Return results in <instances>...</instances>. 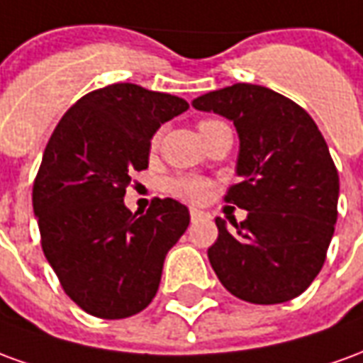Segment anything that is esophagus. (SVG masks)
<instances>
[{"label":"esophagus","instance_id":"1","mask_svg":"<svg viewBox=\"0 0 363 363\" xmlns=\"http://www.w3.org/2000/svg\"><path fill=\"white\" fill-rule=\"evenodd\" d=\"M200 216H202L200 210H196V208H190V218H192V220H196V218H200Z\"/></svg>","mask_w":363,"mask_h":363}]
</instances>
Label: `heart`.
I'll use <instances>...</instances> for the list:
<instances>
[{"label": "heart", "instance_id": "heart-1", "mask_svg": "<svg viewBox=\"0 0 363 363\" xmlns=\"http://www.w3.org/2000/svg\"><path fill=\"white\" fill-rule=\"evenodd\" d=\"M212 122H218V120H204L200 122V126H208ZM157 143V138H153V145ZM167 190L177 198H182V200H189V202H202L206 196H208V190H210V182L206 179H200V177H192V174H179V177H173L171 181L167 182Z\"/></svg>", "mask_w": 363, "mask_h": 363}]
</instances>
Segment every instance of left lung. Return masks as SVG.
I'll return each instance as SVG.
<instances>
[{
	"label": "left lung",
	"instance_id": "8db88e82",
	"mask_svg": "<svg viewBox=\"0 0 363 363\" xmlns=\"http://www.w3.org/2000/svg\"><path fill=\"white\" fill-rule=\"evenodd\" d=\"M237 128L241 150L225 202L249 212L208 249L229 294L259 305L284 303L311 286L327 259L338 218V171L315 120L288 96L235 83L192 101Z\"/></svg>",
	"mask_w": 363,
	"mask_h": 363
}]
</instances>
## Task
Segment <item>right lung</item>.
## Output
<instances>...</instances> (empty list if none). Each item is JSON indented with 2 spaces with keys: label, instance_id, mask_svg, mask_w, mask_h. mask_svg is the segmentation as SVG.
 I'll list each match as a JSON object with an SVG mask.
<instances>
[{
  "label": "right lung",
  "instance_id": "right-lung-1",
  "mask_svg": "<svg viewBox=\"0 0 363 363\" xmlns=\"http://www.w3.org/2000/svg\"><path fill=\"white\" fill-rule=\"evenodd\" d=\"M186 108L181 96L114 83L83 95L46 143L33 184L40 245L64 291L93 317L143 311L189 228V208L173 198H153L145 213L124 206L153 134Z\"/></svg>",
  "mask_w": 363,
  "mask_h": 363
}]
</instances>
